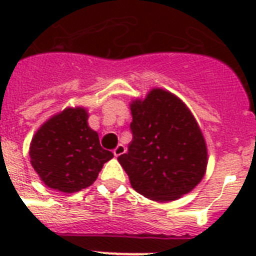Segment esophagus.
Wrapping results in <instances>:
<instances>
[{"mask_svg":"<svg viewBox=\"0 0 256 256\" xmlns=\"http://www.w3.org/2000/svg\"><path fill=\"white\" fill-rule=\"evenodd\" d=\"M112 152H114L115 156H120V155H123L124 152H126V148H124L123 144H118L116 148H114V151H112Z\"/></svg>","mask_w":256,"mask_h":256,"instance_id":"esophagus-1","label":"esophagus"}]
</instances>
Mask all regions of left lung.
<instances>
[{
	"instance_id": "obj_1",
	"label": "left lung",
	"mask_w": 256,
	"mask_h": 256,
	"mask_svg": "<svg viewBox=\"0 0 256 256\" xmlns=\"http://www.w3.org/2000/svg\"><path fill=\"white\" fill-rule=\"evenodd\" d=\"M132 142L118 158L136 191L155 201L186 195L202 180L206 144L195 118L182 101L152 90L130 105Z\"/></svg>"
}]
</instances>
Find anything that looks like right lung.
<instances>
[{
    "instance_id": "1",
    "label": "right lung",
    "mask_w": 256,
    "mask_h": 256,
    "mask_svg": "<svg viewBox=\"0 0 256 256\" xmlns=\"http://www.w3.org/2000/svg\"><path fill=\"white\" fill-rule=\"evenodd\" d=\"M87 119L84 108H65L32 140V166L50 188L72 194L91 186L104 164L114 158L102 148Z\"/></svg>"
}]
</instances>
